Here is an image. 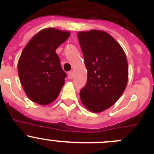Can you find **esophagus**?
I'll return each mask as SVG.
<instances>
[{
  "mask_svg": "<svg viewBox=\"0 0 154 154\" xmlns=\"http://www.w3.org/2000/svg\"><path fill=\"white\" fill-rule=\"evenodd\" d=\"M68 77L69 79H72L73 77H74V73H73L72 71H69V72L68 73Z\"/></svg>",
  "mask_w": 154,
  "mask_h": 154,
  "instance_id": "34e87169",
  "label": "esophagus"
}]
</instances>
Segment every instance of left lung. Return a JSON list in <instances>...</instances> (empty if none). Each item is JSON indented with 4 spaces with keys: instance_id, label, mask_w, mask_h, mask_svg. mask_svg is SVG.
I'll use <instances>...</instances> for the list:
<instances>
[{
    "instance_id": "left-lung-1",
    "label": "left lung",
    "mask_w": 154,
    "mask_h": 154,
    "mask_svg": "<svg viewBox=\"0 0 154 154\" xmlns=\"http://www.w3.org/2000/svg\"><path fill=\"white\" fill-rule=\"evenodd\" d=\"M77 36L87 69L80 99L88 110L100 112L112 106L125 91L127 57L120 45L104 31L79 32Z\"/></svg>"
}]
</instances>
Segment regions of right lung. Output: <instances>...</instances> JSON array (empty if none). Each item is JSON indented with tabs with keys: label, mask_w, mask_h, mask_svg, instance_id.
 Segmentation results:
<instances>
[{
	"label": "right lung",
	"mask_w": 154,
	"mask_h": 154,
	"mask_svg": "<svg viewBox=\"0 0 154 154\" xmlns=\"http://www.w3.org/2000/svg\"><path fill=\"white\" fill-rule=\"evenodd\" d=\"M69 35L68 31L42 29L23 50L18 63V76L32 101L47 105L58 97L66 73L61 67L56 50Z\"/></svg>",
	"instance_id": "add662e5"
}]
</instances>
